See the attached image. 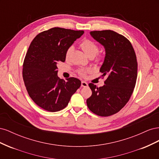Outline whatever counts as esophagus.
Masks as SVG:
<instances>
[{
    "label": "esophagus",
    "mask_w": 159,
    "mask_h": 159,
    "mask_svg": "<svg viewBox=\"0 0 159 159\" xmlns=\"http://www.w3.org/2000/svg\"><path fill=\"white\" fill-rule=\"evenodd\" d=\"M88 84L87 82H85V81H81V87L85 88V87H88Z\"/></svg>",
    "instance_id": "1"
}]
</instances>
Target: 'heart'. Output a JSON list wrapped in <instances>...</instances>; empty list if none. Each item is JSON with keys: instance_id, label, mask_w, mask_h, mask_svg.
I'll return each mask as SVG.
<instances>
[{"instance_id": "b5f03b06", "label": "heart", "mask_w": 159, "mask_h": 159, "mask_svg": "<svg viewBox=\"0 0 159 159\" xmlns=\"http://www.w3.org/2000/svg\"><path fill=\"white\" fill-rule=\"evenodd\" d=\"M80 46L84 52L85 54L89 57H93L96 54H98V52L99 51L98 45L96 44L95 42L89 39H85L83 40L80 43ZM72 50H73V48L72 47L68 48V50H66V58H68V57L70 56ZM89 71H90L89 69H80L78 70V73L81 76H84L86 74L89 72Z\"/></svg>"}]
</instances>
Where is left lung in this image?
Returning a JSON list of instances; mask_svg holds the SVG:
<instances>
[{
	"label": "left lung",
	"instance_id": "8db88e82",
	"mask_svg": "<svg viewBox=\"0 0 159 159\" xmlns=\"http://www.w3.org/2000/svg\"><path fill=\"white\" fill-rule=\"evenodd\" d=\"M90 34L105 48L99 71L107 79L102 87L89 84L92 95L86 102L93 113L108 117L119 112L131 98L137 78V57L131 43L121 34L110 30Z\"/></svg>",
	"mask_w": 159,
	"mask_h": 159
}]
</instances>
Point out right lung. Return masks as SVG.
<instances>
[{"instance_id":"1","label":"right lung","mask_w":159,"mask_h":159,"mask_svg":"<svg viewBox=\"0 0 159 159\" xmlns=\"http://www.w3.org/2000/svg\"><path fill=\"white\" fill-rule=\"evenodd\" d=\"M84 33L52 28L38 34L28 48L23 64L24 82L34 102L48 111L64 109L80 87L78 78H59L57 64L65 61L66 50Z\"/></svg>"}]
</instances>
